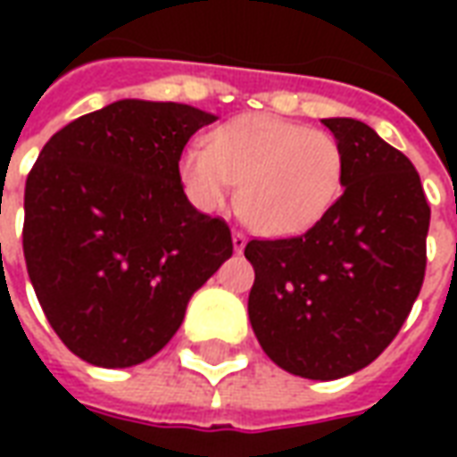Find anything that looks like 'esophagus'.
<instances>
[{
  "mask_svg": "<svg viewBox=\"0 0 457 457\" xmlns=\"http://www.w3.org/2000/svg\"><path fill=\"white\" fill-rule=\"evenodd\" d=\"M245 245H247V237H245L239 229H235V232H232V247H235V252H242Z\"/></svg>",
  "mask_w": 457,
  "mask_h": 457,
  "instance_id": "34e87169",
  "label": "esophagus"
}]
</instances>
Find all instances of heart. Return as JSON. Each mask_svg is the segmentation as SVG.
Masks as SVG:
<instances>
[{
	"label": "heart",
	"instance_id": "1",
	"mask_svg": "<svg viewBox=\"0 0 457 457\" xmlns=\"http://www.w3.org/2000/svg\"><path fill=\"white\" fill-rule=\"evenodd\" d=\"M345 170L333 134L269 112L220 124L205 146H188L179 159L180 183L195 208H228L239 183V215L269 237L316 228L343 195Z\"/></svg>",
	"mask_w": 457,
	"mask_h": 457
}]
</instances>
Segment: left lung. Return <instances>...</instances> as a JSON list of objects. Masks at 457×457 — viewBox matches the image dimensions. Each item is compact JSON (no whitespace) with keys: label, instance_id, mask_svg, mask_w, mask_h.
<instances>
[{"label":"left lung","instance_id":"1","mask_svg":"<svg viewBox=\"0 0 457 457\" xmlns=\"http://www.w3.org/2000/svg\"><path fill=\"white\" fill-rule=\"evenodd\" d=\"M345 151L336 208L298 237L252 239L249 323L274 362L340 379L374 362L402 330L426 274L431 208L402 151L364 121L323 120Z\"/></svg>","mask_w":457,"mask_h":457}]
</instances>
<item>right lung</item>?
I'll use <instances>...</instances> for the list:
<instances>
[{
	"label": "right lung",
	"mask_w": 457,
	"mask_h": 457,
	"mask_svg": "<svg viewBox=\"0 0 457 457\" xmlns=\"http://www.w3.org/2000/svg\"><path fill=\"white\" fill-rule=\"evenodd\" d=\"M215 114L120 100L55 131L24 190V259L55 336L97 367L159 353L190 296L232 257L225 220L190 205L188 139Z\"/></svg>",
	"instance_id": "obj_1"
}]
</instances>
